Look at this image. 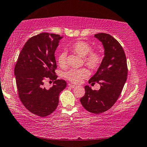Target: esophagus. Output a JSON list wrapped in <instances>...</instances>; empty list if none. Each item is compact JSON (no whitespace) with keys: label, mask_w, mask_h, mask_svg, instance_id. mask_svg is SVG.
Returning a JSON list of instances; mask_svg holds the SVG:
<instances>
[{"label":"esophagus","mask_w":147,"mask_h":147,"mask_svg":"<svg viewBox=\"0 0 147 147\" xmlns=\"http://www.w3.org/2000/svg\"><path fill=\"white\" fill-rule=\"evenodd\" d=\"M68 85H69V86L71 87V88H74V87H76V85H72V84H71V83H69V84H68Z\"/></svg>","instance_id":"obj_1"}]
</instances>
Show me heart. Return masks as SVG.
Instances as JSON below:
<instances>
[{
    "mask_svg": "<svg viewBox=\"0 0 147 147\" xmlns=\"http://www.w3.org/2000/svg\"><path fill=\"white\" fill-rule=\"evenodd\" d=\"M70 51L83 57L84 64L90 69L96 70L101 66L104 61V56L97 51H92V46L83 40H78L69 46ZM57 62L61 67L66 64V53L62 52L59 54ZM88 76V71L85 68L71 69L64 73V77L72 83H79L82 80Z\"/></svg>",
    "mask_w": 147,
    "mask_h": 147,
    "instance_id": "heart-1",
    "label": "heart"
}]
</instances>
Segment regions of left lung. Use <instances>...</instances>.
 I'll return each mask as SVG.
<instances>
[{
    "label": "left lung",
    "mask_w": 147,
    "mask_h": 147,
    "mask_svg": "<svg viewBox=\"0 0 147 147\" xmlns=\"http://www.w3.org/2000/svg\"><path fill=\"white\" fill-rule=\"evenodd\" d=\"M95 37L102 42L105 57L101 66L88 81L100 85L98 90H92L85 86V93L80 98L81 104L86 111L100 114L108 111L117 100L123 90L127 76L126 54L121 45L107 33L95 34Z\"/></svg>",
    "instance_id": "8db88e82"
}]
</instances>
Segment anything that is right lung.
Returning <instances> with one entry per match:
<instances>
[{"label":"right lung","instance_id":"right-lung-1","mask_svg":"<svg viewBox=\"0 0 147 147\" xmlns=\"http://www.w3.org/2000/svg\"><path fill=\"white\" fill-rule=\"evenodd\" d=\"M62 36L42 33L28 40L21 50L14 67L18 95L22 104L32 113L40 117L52 114L59 104L60 93L66 87L57 80L54 53ZM47 79L54 82L49 89L44 86Z\"/></svg>","mask_w":147,"mask_h":147}]
</instances>
